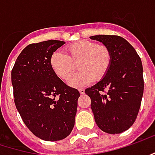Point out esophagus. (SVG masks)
Masks as SVG:
<instances>
[{"label":"esophagus","instance_id":"1","mask_svg":"<svg viewBox=\"0 0 155 155\" xmlns=\"http://www.w3.org/2000/svg\"><path fill=\"white\" fill-rule=\"evenodd\" d=\"M78 91H79V93H80V94H84V89H83V88L79 89Z\"/></svg>","mask_w":155,"mask_h":155}]
</instances>
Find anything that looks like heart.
<instances>
[{"instance_id": "obj_1", "label": "heart", "mask_w": 155, "mask_h": 155, "mask_svg": "<svg viewBox=\"0 0 155 155\" xmlns=\"http://www.w3.org/2000/svg\"><path fill=\"white\" fill-rule=\"evenodd\" d=\"M66 54L54 52L50 57L52 71L62 81H68L78 66V73L70 80L72 87H83L93 80L98 81L108 71L112 54L105 46L90 40H81L65 48Z\"/></svg>"}]
</instances>
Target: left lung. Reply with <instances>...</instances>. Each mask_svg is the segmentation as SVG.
Wrapping results in <instances>:
<instances>
[{
    "label": "left lung",
    "mask_w": 155,
    "mask_h": 155,
    "mask_svg": "<svg viewBox=\"0 0 155 155\" xmlns=\"http://www.w3.org/2000/svg\"><path fill=\"white\" fill-rule=\"evenodd\" d=\"M90 39L110 50L112 61L105 77L84 93L91 98L98 127L109 134L122 133L134 124L139 111L144 92L141 59L120 36L95 35Z\"/></svg>",
    "instance_id": "left-lung-1"
}]
</instances>
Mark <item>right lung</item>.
<instances>
[{
    "mask_svg": "<svg viewBox=\"0 0 155 155\" xmlns=\"http://www.w3.org/2000/svg\"><path fill=\"white\" fill-rule=\"evenodd\" d=\"M63 44L50 39L28 45L11 71L17 111L28 129L46 141L61 140L71 134L80 96L50 66L51 55Z\"/></svg>",
    "mask_w": 155,
    "mask_h": 155,
    "instance_id": "right-lung-1",
    "label": "right lung"
}]
</instances>
